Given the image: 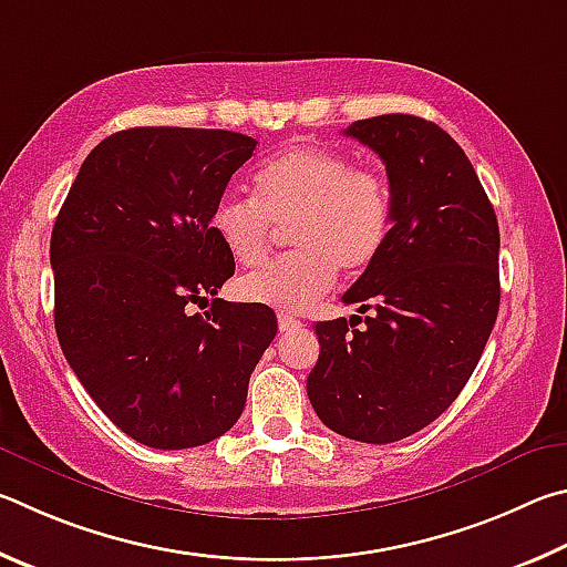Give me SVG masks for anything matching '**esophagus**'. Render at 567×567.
I'll use <instances>...</instances> for the list:
<instances>
[{"mask_svg":"<svg viewBox=\"0 0 567 567\" xmlns=\"http://www.w3.org/2000/svg\"><path fill=\"white\" fill-rule=\"evenodd\" d=\"M278 329H281L284 333H286V331H293V329H301V321L293 319V316L278 313Z\"/></svg>","mask_w":567,"mask_h":567,"instance_id":"obj_1","label":"esophagus"}]
</instances>
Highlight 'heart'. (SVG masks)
I'll list each match as a JSON object with an SVG mask.
<instances>
[{
    "label": "heart",
    "mask_w": 567,
    "mask_h": 567,
    "mask_svg": "<svg viewBox=\"0 0 567 567\" xmlns=\"http://www.w3.org/2000/svg\"><path fill=\"white\" fill-rule=\"evenodd\" d=\"M289 224L291 256L246 274L236 293L286 313L309 311L331 291L339 266L361 274L381 256L393 224L391 186L373 166H351L323 146H291L251 178V198L226 194L212 208V234L238 266L261 264L274 228Z\"/></svg>",
    "instance_id": "1"
}]
</instances>
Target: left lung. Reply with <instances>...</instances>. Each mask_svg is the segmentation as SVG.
<instances>
[{
  "label": "left lung",
  "mask_w": 567,
  "mask_h": 567,
  "mask_svg": "<svg viewBox=\"0 0 567 567\" xmlns=\"http://www.w3.org/2000/svg\"><path fill=\"white\" fill-rule=\"evenodd\" d=\"M385 164L393 224L381 256L343 293L363 329L319 321L321 353L306 381L331 431L395 443L458 399L501 306L498 218L463 148L411 114L353 122L343 132Z\"/></svg>",
  "instance_id": "1"
}]
</instances>
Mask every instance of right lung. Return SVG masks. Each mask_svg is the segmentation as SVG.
<instances>
[{
  "label": "right lung",
  "instance_id": "obj_1",
  "mask_svg": "<svg viewBox=\"0 0 567 567\" xmlns=\"http://www.w3.org/2000/svg\"><path fill=\"white\" fill-rule=\"evenodd\" d=\"M254 148L224 128H124L84 158L54 221L59 346L106 419L152 449L231 429L276 336L271 309L216 299L236 264L208 218Z\"/></svg>",
  "mask_w": 567,
  "mask_h": 567
}]
</instances>
